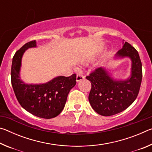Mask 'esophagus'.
<instances>
[{
    "mask_svg": "<svg viewBox=\"0 0 152 152\" xmlns=\"http://www.w3.org/2000/svg\"><path fill=\"white\" fill-rule=\"evenodd\" d=\"M84 79V76L80 75V74H78L76 76V82H79L80 80H82Z\"/></svg>",
    "mask_w": 152,
    "mask_h": 152,
    "instance_id": "obj_1",
    "label": "esophagus"
}]
</instances>
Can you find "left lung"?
I'll list each match as a JSON object with an SVG mask.
<instances>
[{
	"label": "left lung",
	"instance_id": "left-lung-1",
	"mask_svg": "<svg viewBox=\"0 0 152 152\" xmlns=\"http://www.w3.org/2000/svg\"><path fill=\"white\" fill-rule=\"evenodd\" d=\"M116 59L130 58L131 75L126 80H115L105 68H99L86 79L91 82L88 100L98 114L111 116L123 111L137 98L142 80V65L137 51L127 42L115 55Z\"/></svg>",
	"mask_w": 152,
	"mask_h": 152
}]
</instances>
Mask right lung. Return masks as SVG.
<instances>
[{"mask_svg": "<svg viewBox=\"0 0 152 152\" xmlns=\"http://www.w3.org/2000/svg\"><path fill=\"white\" fill-rule=\"evenodd\" d=\"M36 47V41H31L15 53L12 61L11 84L23 109L35 116L51 119L62 111L69 92L76 84V75L60 76L44 84L25 83L20 77L22 57L27 49Z\"/></svg>", "mask_w": 152, "mask_h": 152, "instance_id": "right-lung-1", "label": "right lung"}]
</instances>
